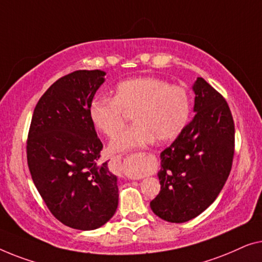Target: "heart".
<instances>
[{
	"mask_svg": "<svg viewBox=\"0 0 262 262\" xmlns=\"http://www.w3.org/2000/svg\"><path fill=\"white\" fill-rule=\"evenodd\" d=\"M135 114L136 124L119 135L126 113ZM89 117L96 129L114 138L112 149L122 152L156 141H174L185 130L192 114V98L180 85L156 77H135L120 82L113 98L95 97Z\"/></svg>",
	"mask_w": 262,
	"mask_h": 262,
	"instance_id": "obj_1",
	"label": "heart"
}]
</instances>
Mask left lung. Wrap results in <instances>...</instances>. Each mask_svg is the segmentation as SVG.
Segmentation results:
<instances>
[{"mask_svg": "<svg viewBox=\"0 0 262 262\" xmlns=\"http://www.w3.org/2000/svg\"><path fill=\"white\" fill-rule=\"evenodd\" d=\"M196 115L160 154L161 190L150 209L167 222L194 219L213 203L226 184L235 152V126L222 95L198 77Z\"/></svg>", "mask_w": 262, "mask_h": 262, "instance_id": "obj_1", "label": "left lung"}]
</instances>
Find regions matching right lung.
<instances>
[{"instance_id":"add662e5","label":"right lung","mask_w":262,"mask_h":262,"mask_svg":"<svg viewBox=\"0 0 262 262\" xmlns=\"http://www.w3.org/2000/svg\"><path fill=\"white\" fill-rule=\"evenodd\" d=\"M104 71L78 70L59 78L40 97L27 139L33 183L52 215L73 229L94 230L119 204L117 178L97 164L103 145L89 105Z\"/></svg>"}]
</instances>
